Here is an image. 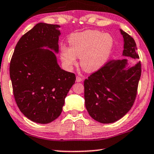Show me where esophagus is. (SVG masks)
I'll list each match as a JSON object with an SVG mask.
<instances>
[{"instance_id": "1", "label": "esophagus", "mask_w": 154, "mask_h": 154, "mask_svg": "<svg viewBox=\"0 0 154 154\" xmlns=\"http://www.w3.org/2000/svg\"><path fill=\"white\" fill-rule=\"evenodd\" d=\"M76 81H77V82H80L82 81V79L80 77H79V76H77V77H76Z\"/></svg>"}]
</instances>
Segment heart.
Instances as JSON below:
<instances>
[{"label": "heart", "mask_w": 154, "mask_h": 154, "mask_svg": "<svg viewBox=\"0 0 154 154\" xmlns=\"http://www.w3.org/2000/svg\"><path fill=\"white\" fill-rule=\"evenodd\" d=\"M69 48L63 46L60 58L64 65L72 68L77 64V57L84 71L95 72L100 69L110 58L114 38L108 33L98 30H87L69 36Z\"/></svg>", "instance_id": "1"}]
</instances>
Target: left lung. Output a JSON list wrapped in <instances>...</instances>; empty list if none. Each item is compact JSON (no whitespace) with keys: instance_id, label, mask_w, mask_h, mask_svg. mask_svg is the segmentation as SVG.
<instances>
[{"instance_id":"8db88e82","label":"left lung","mask_w":154,"mask_h":154,"mask_svg":"<svg viewBox=\"0 0 154 154\" xmlns=\"http://www.w3.org/2000/svg\"><path fill=\"white\" fill-rule=\"evenodd\" d=\"M124 38V57L138 59L133 37L120 30ZM127 59L109 60L84 82L85 107L89 115L101 123H111L123 118L132 107L141 75L139 62L126 68Z\"/></svg>"}]
</instances>
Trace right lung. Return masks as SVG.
Here are the masks:
<instances>
[{
  "instance_id": "right-lung-1",
  "label": "right lung",
  "mask_w": 154,
  "mask_h": 154,
  "mask_svg": "<svg viewBox=\"0 0 154 154\" xmlns=\"http://www.w3.org/2000/svg\"><path fill=\"white\" fill-rule=\"evenodd\" d=\"M59 26L37 23L21 36L10 62L15 100L21 112L35 123H51L60 116L64 99L75 82L74 73L59 67Z\"/></svg>"
}]
</instances>
